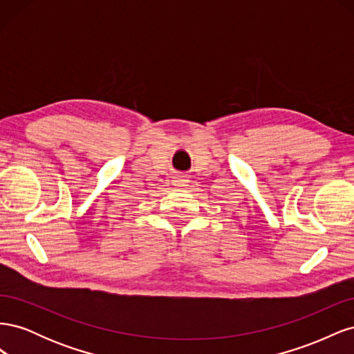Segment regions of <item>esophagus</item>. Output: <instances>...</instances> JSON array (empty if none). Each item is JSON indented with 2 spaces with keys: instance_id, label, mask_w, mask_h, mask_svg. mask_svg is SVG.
<instances>
[{
  "instance_id": "34e87169",
  "label": "esophagus",
  "mask_w": 354,
  "mask_h": 354,
  "mask_svg": "<svg viewBox=\"0 0 354 354\" xmlns=\"http://www.w3.org/2000/svg\"><path fill=\"white\" fill-rule=\"evenodd\" d=\"M187 183H189V180L183 174H177L173 180V185L177 187H185V186H187Z\"/></svg>"
}]
</instances>
